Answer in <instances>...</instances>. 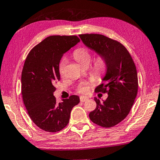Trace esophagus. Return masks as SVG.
I'll list each match as a JSON object with an SVG mask.
<instances>
[{
  "mask_svg": "<svg viewBox=\"0 0 160 160\" xmlns=\"http://www.w3.org/2000/svg\"><path fill=\"white\" fill-rule=\"evenodd\" d=\"M88 99V97H83V96H82V97H80V101H81V102H84L85 101H87Z\"/></svg>",
  "mask_w": 160,
  "mask_h": 160,
  "instance_id": "obj_1",
  "label": "esophagus"
}]
</instances>
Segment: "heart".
Masks as SVG:
<instances>
[{
  "instance_id": "obj_1",
  "label": "heart",
  "mask_w": 160,
  "mask_h": 160,
  "mask_svg": "<svg viewBox=\"0 0 160 160\" xmlns=\"http://www.w3.org/2000/svg\"><path fill=\"white\" fill-rule=\"evenodd\" d=\"M73 56L82 66H87L92 61V53L87 48L81 47L77 48L73 51ZM66 63H67V58L66 57L61 58L58 63V72L61 77H63L64 74ZM108 66H109V63H108L107 58L104 54L100 53L96 56L93 60L91 72L96 77L101 78L107 72ZM92 87L93 84L90 82H81L78 84L76 90L79 94H86L89 92Z\"/></svg>"
}]
</instances>
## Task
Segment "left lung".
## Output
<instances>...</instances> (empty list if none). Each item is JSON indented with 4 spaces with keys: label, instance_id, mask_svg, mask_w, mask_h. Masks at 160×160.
Instances as JSON below:
<instances>
[{
    "label": "left lung",
    "instance_id": "1",
    "mask_svg": "<svg viewBox=\"0 0 160 160\" xmlns=\"http://www.w3.org/2000/svg\"><path fill=\"white\" fill-rule=\"evenodd\" d=\"M79 37L88 48L104 54L109 63L104 83L95 89L96 93H107L108 97L103 103L94 98L97 107L88 116L100 127H114L129 114L137 97L136 66L128 50L119 41L97 33L80 34Z\"/></svg>",
    "mask_w": 160,
    "mask_h": 160
}]
</instances>
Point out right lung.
<instances>
[{"instance_id":"add662e5","label":"right lung","mask_w":160,"mask_h":160,"mask_svg":"<svg viewBox=\"0 0 160 160\" xmlns=\"http://www.w3.org/2000/svg\"><path fill=\"white\" fill-rule=\"evenodd\" d=\"M80 41L77 36H51L31 49L21 73V93L29 117L36 126L58 132L67 126L71 112L80 102L70 96L57 103L53 92L60 80L58 63L63 54Z\"/></svg>"}]
</instances>
